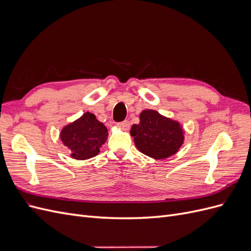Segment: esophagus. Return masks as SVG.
I'll return each instance as SVG.
<instances>
[{
    "instance_id": "esophagus-1",
    "label": "esophagus",
    "mask_w": 251,
    "mask_h": 251,
    "mask_svg": "<svg viewBox=\"0 0 251 251\" xmlns=\"http://www.w3.org/2000/svg\"><path fill=\"white\" fill-rule=\"evenodd\" d=\"M117 126L119 128H121V130L126 131V130H128V127H130V123H128L127 120H125V121H123V123H119L117 125Z\"/></svg>"
}]
</instances>
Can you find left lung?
Instances as JSON below:
<instances>
[{
    "mask_svg": "<svg viewBox=\"0 0 251 251\" xmlns=\"http://www.w3.org/2000/svg\"><path fill=\"white\" fill-rule=\"evenodd\" d=\"M139 119L130 133L142 154L161 160L176 154L183 144L184 130L179 121L150 109L143 110Z\"/></svg>",
    "mask_w": 251,
    "mask_h": 251,
    "instance_id": "8db88e82",
    "label": "left lung"
}]
</instances>
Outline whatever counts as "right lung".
Segmentation results:
<instances>
[{
    "label": "right lung",
    "instance_id": "obj_1",
    "mask_svg": "<svg viewBox=\"0 0 251 251\" xmlns=\"http://www.w3.org/2000/svg\"><path fill=\"white\" fill-rule=\"evenodd\" d=\"M108 128L97 120L94 114L86 112L73 123L65 126L59 138L70 150V155L76 160H86L95 157L108 139Z\"/></svg>",
    "mask_w": 251,
    "mask_h": 251
}]
</instances>
